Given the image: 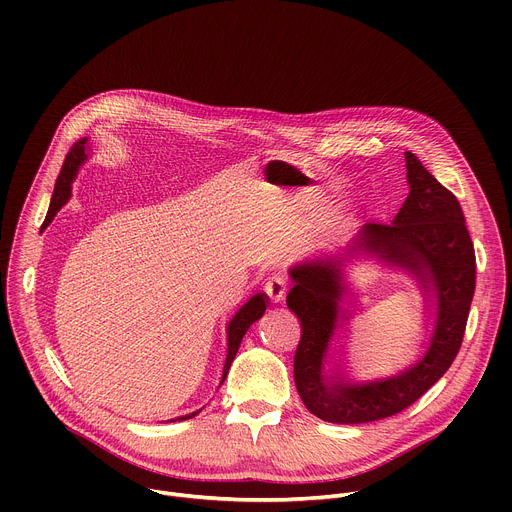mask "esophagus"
I'll return each mask as SVG.
<instances>
[{
  "mask_svg": "<svg viewBox=\"0 0 512 512\" xmlns=\"http://www.w3.org/2000/svg\"><path fill=\"white\" fill-rule=\"evenodd\" d=\"M287 285H289V279L285 273H273L267 283H265V291L267 296L271 298V302H281L287 294Z\"/></svg>",
  "mask_w": 512,
  "mask_h": 512,
  "instance_id": "34e87169",
  "label": "esophagus"
}]
</instances>
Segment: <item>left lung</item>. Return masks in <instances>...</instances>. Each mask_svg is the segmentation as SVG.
<instances>
[{
  "label": "left lung",
  "mask_w": 512,
  "mask_h": 512,
  "mask_svg": "<svg viewBox=\"0 0 512 512\" xmlns=\"http://www.w3.org/2000/svg\"><path fill=\"white\" fill-rule=\"evenodd\" d=\"M409 196L389 225H367L362 247L407 267L423 289H435L437 322L425 356L399 377L369 385L328 379L322 371L340 316L338 263L314 261L291 269L287 308L302 326L294 379L304 405L330 423H369L413 405L440 381L460 352L476 287V255L458 198L437 182L415 154H405Z\"/></svg>",
  "instance_id": "8db88e82"
}]
</instances>
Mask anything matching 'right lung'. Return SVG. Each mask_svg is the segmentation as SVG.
I'll return each instance as SVG.
<instances>
[{
    "label": "right lung",
    "instance_id": "obj_1",
    "mask_svg": "<svg viewBox=\"0 0 512 512\" xmlns=\"http://www.w3.org/2000/svg\"><path fill=\"white\" fill-rule=\"evenodd\" d=\"M85 143H87V139H79L75 145H72L70 152L66 154L64 164H62V168H60V174H58V178H56V186H54V194H52L50 208H48V216H46V221H44L42 227H46V225L52 221L54 214L60 210V206L68 200V196H70V182H72V178H75L77 168L81 166V162L85 160ZM265 304H267L265 294H257V296H253V298L235 314V318L231 320V324H229V352H227V360H225L223 381L227 379L229 367H231V362H233V358H235V354H237V350H239V346H241V340H243L245 332L249 330V326H251L255 320H259V318L263 316ZM223 381H221V383H223ZM196 413H198V411L188 413V415H182V417H178V419L184 421V419L194 417ZM172 421H174V419H172Z\"/></svg>",
    "mask_w": 512,
    "mask_h": 512
}]
</instances>
